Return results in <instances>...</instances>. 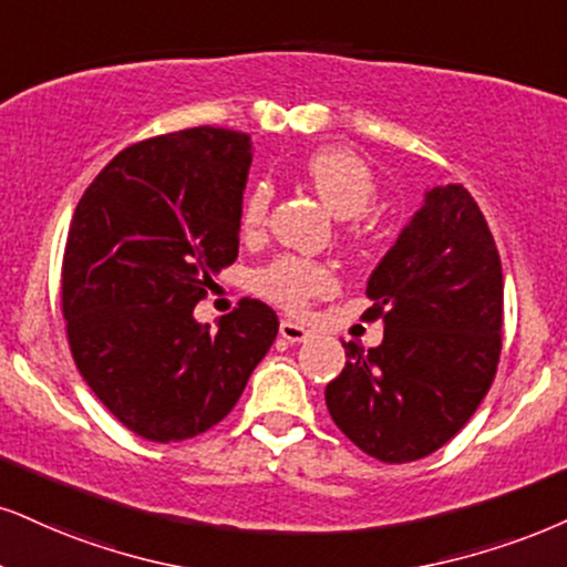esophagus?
I'll use <instances>...</instances> for the list:
<instances>
[{
	"instance_id": "1",
	"label": "esophagus",
	"mask_w": 567,
	"mask_h": 567,
	"mask_svg": "<svg viewBox=\"0 0 567 567\" xmlns=\"http://www.w3.org/2000/svg\"><path fill=\"white\" fill-rule=\"evenodd\" d=\"M278 331H281V337L289 341V344H299V341H307L312 337L310 328L302 323H295V320H281Z\"/></svg>"
}]
</instances>
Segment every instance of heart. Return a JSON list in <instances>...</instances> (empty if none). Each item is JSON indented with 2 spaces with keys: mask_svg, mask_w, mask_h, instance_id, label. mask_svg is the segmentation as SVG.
<instances>
[{
  "mask_svg": "<svg viewBox=\"0 0 567 567\" xmlns=\"http://www.w3.org/2000/svg\"><path fill=\"white\" fill-rule=\"evenodd\" d=\"M305 176L320 194V199L339 218H360L375 197V181L370 167L347 150H318L305 163ZM270 197L272 188L265 181L247 192L239 215L241 230L247 236L262 230L265 220H268ZM255 286L265 299L297 312L307 307L310 299L326 295L331 289L333 272L323 262L284 255L257 272Z\"/></svg>",
  "mask_w": 567,
  "mask_h": 567,
  "instance_id": "b5f03b06",
  "label": "heart"
}]
</instances>
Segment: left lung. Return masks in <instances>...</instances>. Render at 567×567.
<instances>
[{
	"label": "left lung",
	"instance_id": "1",
	"mask_svg": "<svg viewBox=\"0 0 567 567\" xmlns=\"http://www.w3.org/2000/svg\"><path fill=\"white\" fill-rule=\"evenodd\" d=\"M368 320L383 341H349L326 386L341 433L381 463H412L444 446L478 410L502 352V262L471 192L433 186L368 278Z\"/></svg>",
	"mask_w": 567,
	"mask_h": 567
}]
</instances>
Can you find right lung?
<instances>
[{"instance_id":"obj_1","label":"right lung","mask_w":567,"mask_h":567,"mask_svg":"<svg viewBox=\"0 0 567 567\" xmlns=\"http://www.w3.org/2000/svg\"><path fill=\"white\" fill-rule=\"evenodd\" d=\"M247 134L186 128L125 146L91 181L62 257V316L83 381L125 429L167 444L234 410L278 333L244 297L218 328L194 320L239 255Z\"/></svg>"}]
</instances>
